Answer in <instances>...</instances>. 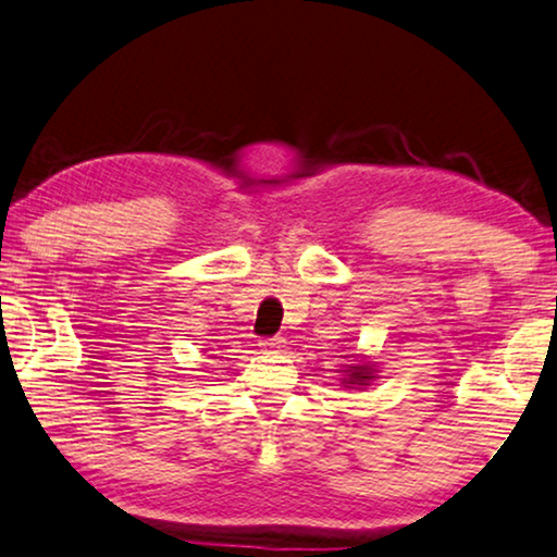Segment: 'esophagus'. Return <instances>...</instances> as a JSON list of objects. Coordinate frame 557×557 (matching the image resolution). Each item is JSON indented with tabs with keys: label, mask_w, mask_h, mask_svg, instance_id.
Returning <instances> with one entry per match:
<instances>
[{
	"label": "esophagus",
	"mask_w": 557,
	"mask_h": 557,
	"mask_svg": "<svg viewBox=\"0 0 557 557\" xmlns=\"http://www.w3.org/2000/svg\"><path fill=\"white\" fill-rule=\"evenodd\" d=\"M261 351H278L284 349V338H263V342H259Z\"/></svg>",
	"instance_id": "34e87169"
}]
</instances>
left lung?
Returning <instances> with one entry per match:
<instances>
[{
  "instance_id": "left-lung-1",
  "label": "left lung",
  "mask_w": 557,
  "mask_h": 557,
  "mask_svg": "<svg viewBox=\"0 0 557 557\" xmlns=\"http://www.w3.org/2000/svg\"><path fill=\"white\" fill-rule=\"evenodd\" d=\"M338 372H342V386H346V389H364L376 379V364L354 354L349 364H344V369H338Z\"/></svg>"
}]
</instances>
